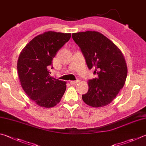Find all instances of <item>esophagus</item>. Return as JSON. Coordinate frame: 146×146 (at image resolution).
<instances>
[{
	"label": "esophagus",
	"mask_w": 146,
	"mask_h": 146,
	"mask_svg": "<svg viewBox=\"0 0 146 146\" xmlns=\"http://www.w3.org/2000/svg\"><path fill=\"white\" fill-rule=\"evenodd\" d=\"M80 82V80H71V81H70V84L71 85L75 84L76 83H78V82Z\"/></svg>",
	"instance_id": "34e87169"
}]
</instances>
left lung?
<instances>
[{"instance_id": "1", "label": "left lung", "mask_w": 146, "mask_h": 146, "mask_svg": "<svg viewBox=\"0 0 146 146\" xmlns=\"http://www.w3.org/2000/svg\"><path fill=\"white\" fill-rule=\"evenodd\" d=\"M80 48L89 70L98 77L87 82L88 92L82 95L85 103L92 107L109 104L125 84L128 69L120 49L102 33L86 31L72 34Z\"/></svg>"}]
</instances>
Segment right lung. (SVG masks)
<instances>
[{"instance_id": "add662e5", "label": "right lung", "mask_w": 146, "mask_h": 146, "mask_svg": "<svg viewBox=\"0 0 146 146\" xmlns=\"http://www.w3.org/2000/svg\"><path fill=\"white\" fill-rule=\"evenodd\" d=\"M71 36V33L45 32L32 39L20 52L17 70L21 86L39 107H54L64 94L66 82L50 76L48 68Z\"/></svg>"}]
</instances>
